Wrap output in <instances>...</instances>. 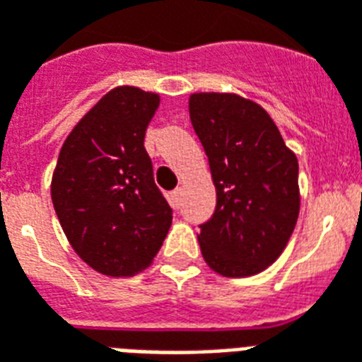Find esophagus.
<instances>
[{"label": "esophagus", "mask_w": 362, "mask_h": 362, "mask_svg": "<svg viewBox=\"0 0 362 362\" xmlns=\"http://www.w3.org/2000/svg\"><path fill=\"white\" fill-rule=\"evenodd\" d=\"M181 198H183V189H181V187H177V189L172 192V204H173V206H179V204H181Z\"/></svg>", "instance_id": "esophagus-1"}]
</instances>
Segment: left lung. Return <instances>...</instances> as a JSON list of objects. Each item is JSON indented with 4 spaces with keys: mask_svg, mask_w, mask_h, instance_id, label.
Here are the masks:
<instances>
[{
    "mask_svg": "<svg viewBox=\"0 0 362 362\" xmlns=\"http://www.w3.org/2000/svg\"><path fill=\"white\" fill-rule=\"evenodd\" d=\"M189 115L217 192L200 225L207 266L225 277L266 270L283 253L300 211L298 160L259 103L230 92H196Z\"/></svg>",
    "mask_w": 362,
    "mask_h": 362,
    "instance_id": "left-lung-1",
    "label": "left lung"
}]
</instances>
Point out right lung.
I'll return each instance as SVG.
<instances>
[{
  "instance_id": "1",
  "label": "right lung",
  "mask_w": 362,
  "mask_h": 362,
  "mask_svg": "<svg viewBox=\"0 0 362 362\" xmlns=\"http://www.w3.org/2000/svg\"><path fill=\"white\" fill-rule=\"evenodd\" d=\"M158 105V94L137 86L109 90L69 132L56 162L50 196L62 230L103 276L145 270L172 226L143 145Z\"/></svg>"
}]
</instances>
